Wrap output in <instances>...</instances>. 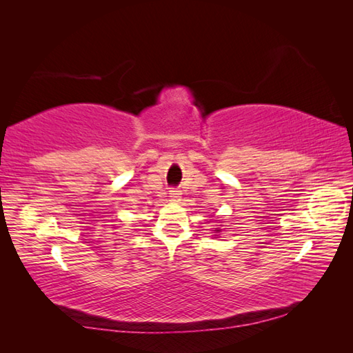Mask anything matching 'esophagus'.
I'll use <instances>...</instances> for the list:
<instances>
[{
  "instance_id": "esophagus-1",
  "label": "esophagus",
  "mask_w": 353,
  "mask_h": 353,
  "mask_svg": "<svg viewBox=\"0 0 353 353\" xmlns=\"http://www.w3.org/2000/svg\"><path fill=\"white\" fill-rule=\"evenodd\" d=\"M181 197H182V192L179 191V190H171L170 191L171 201H179V200H181Z\"/></svg>"
}]
</instances>
